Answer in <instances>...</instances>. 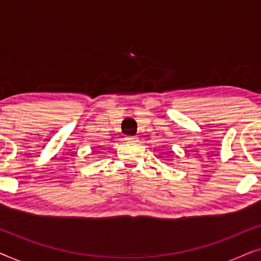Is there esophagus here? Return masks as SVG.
<instances>
[{
    "label": "esophagus",
    "mask_w": 261,
    "mask_h": 261,
    "mask_svg": "<svg viewBox=\"0 0 261 261\" xmlns=\"http://www.w3.org/2000/svg\"><path fill=\"white\" fill-rule=\"evenodd\" d=\"M126 140L128 142H137L138 141V138L137 137H127Z\"/></svg>",
    "instance_id": "esophagus-1"
}]
</instances>
